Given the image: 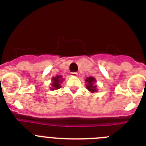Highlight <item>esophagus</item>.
Returning a JSON list of instances; mask_svg holds the SVG:
<instances>
[{
  "instance_id": "esophagus-1",
  "label": "esophagus",
  "mask_w": 146,
  "mask_h": 146,
  "mask_svg": "<svg viewBox=\"0 0 146 146\" xmlns=\"http://www.w3.org/2000/svg\"><path fill=\"white\" fill-rule=\"evenodd\" d=\"M77 72H72V73H71V76H72V77H77Z\"/></svg>"
}]
</instances>
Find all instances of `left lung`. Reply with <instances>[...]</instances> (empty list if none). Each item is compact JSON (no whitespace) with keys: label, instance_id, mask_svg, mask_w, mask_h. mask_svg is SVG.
Segmentation results:
<instances>
[{"label":"left lung","instance_id":"8db88e82","mask_svg":"<svg viewBox=\"0 0 146 146\" xmlns=\"http://www.w3.org/2000/svg\"><path fill=\"white\" fill-rule=\"evenodd\" d=\"M86 88L91 93H96L97 92V85L96 84V80L95 77H87L86 79Z\"/></svg>","mask_w":146,"mask_h":146}]
</instances>
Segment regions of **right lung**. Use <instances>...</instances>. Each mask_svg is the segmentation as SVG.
Instances as JSON below:
<instances>
[{"instance_id":"obj_1","label":"right lung","mask_w":146,"mask_h":146,"mask_svg":"<svg viewBox=\"0 0 146 146\" xmlns=\"http://www.w3.org/2000/svg\"><path fill=\"white\" fill-rule=\"evenodd\" d=\"M64 78H63V76L61 75H56L55 77H52V82L50 83V89L54 91V90H57L61 87V84Z\"/></svg>"}]
</instances>
